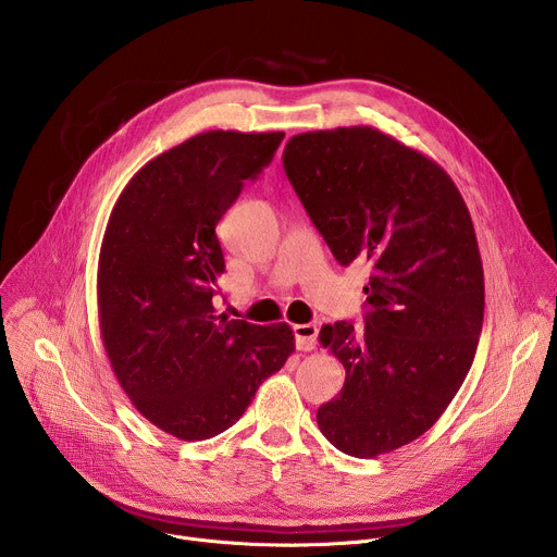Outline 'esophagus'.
I'll return each mask as SVG.
<instances>
[{
    "instance_id": "obj_1",
    "label": "esophagus",
    "mask_w": 557,
    "mask_h": 557,
    "mask_svg": "<svg viewBox=\"0 0 557 557\" xmlns=\"http://www.w3.org/2000/svg\"><path fill=\"white\" fill-rule=\"evenodd\" d=\"M317 326L314 324H295L293 335H295V346L301 352H310L317 346Z\"/></svg>"
}]
</instances>
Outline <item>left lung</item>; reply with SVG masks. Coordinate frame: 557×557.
<instances>
[{"mask_svg":"<svg viewBox=\"0 0 557 557\" xmlns=\"http://www.w3.org/2000/svg\"><path fill=\"white\" fill-rule=\"evenodd\" d=\"M282 161L335 260L372 271L366 326L320 331L346 383L317 425L348 456L399 449L441 419L479 348L485 275L469 209L432 158L368 125L297 134Z\"/></svg>","mask_w":557,"mask_h":557,"instance_id":"obj_1","label":"left lung"}]
</instances>
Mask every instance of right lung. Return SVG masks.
I'll list each match as a JSON object with an SVG mask.
<instances>
[{
	"instance_id": "1",
	"label": "right lung",
	"mask_w": 557,
	"mask_h": 557,
	"mask_svg": "<svg viewBox=\"0 0 557 557\" xmlns=\"http://www.w3.org/2000/svg\"><path fill=\"white\" fill-rule=\"evenodd\" d=\"M282 138L191 136L140 168L110 213L97 273L101 339L134 408L181 441L228 430L295 350L288 324L226 320L213 308L224 273L215 226Z\"/></svg>"
}]
</instances>
